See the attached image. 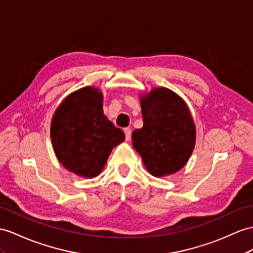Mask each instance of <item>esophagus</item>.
Here are the masks:
<instances>
[{
    "mask_svg": "<svg viewBox=\"0 0 253 253\" xmlns=\"http://www.w3.org/2000/svg\"><path fill=\"white\" fill-rule=\"evenodd\" d=\"M123 132H125L126 134V140H130L131 139V135H132V131L130 127H126L125 130H123Z\"/></svg>",
    "mask_w": 253,
    "mask_h": 253,
    "instance_id": "obj_1",
    "label": "esophagus"
}]
</instances>
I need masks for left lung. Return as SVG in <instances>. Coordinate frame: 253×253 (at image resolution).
Here are the masks:
<instances>
[{
	"instance_id": "left-lung-1",
	"label": "left lung",
	"mask_w": 253,
	"mask_h": 253,
	"mask_svg": "<svg viewBox=\"0 0 253 253\" xmlns=\"http://www.w3.org/2000/svg\"><path fill=\"white\" fill-rule=\"evenodd\" d=\"M144 126L132 133L135 148L150 174L170 175L181 169L195 145V126L180 96L166 88L141 97Z\"/></svg>"
}]
</instances>
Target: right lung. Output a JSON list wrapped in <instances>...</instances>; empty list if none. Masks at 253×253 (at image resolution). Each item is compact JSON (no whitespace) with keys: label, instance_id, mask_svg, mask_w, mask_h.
Instances as JSON below:
<instances>
[{"label":"right lung","instance_id":"1","mask_svg":"<svg viewBox=\"0 0 253 253\" xmlns=\"http://www.w3.org/2000/svg\"><path fill=\"white\" fill-rule=\"evenodd\" d=\"M103 96L84 87L67 96L51 122V141L64 168L83 177L101 173L113 148L126 135L103 114Z\"/></svg>","mask_w":253,"mask_h":253}]
</instances>
